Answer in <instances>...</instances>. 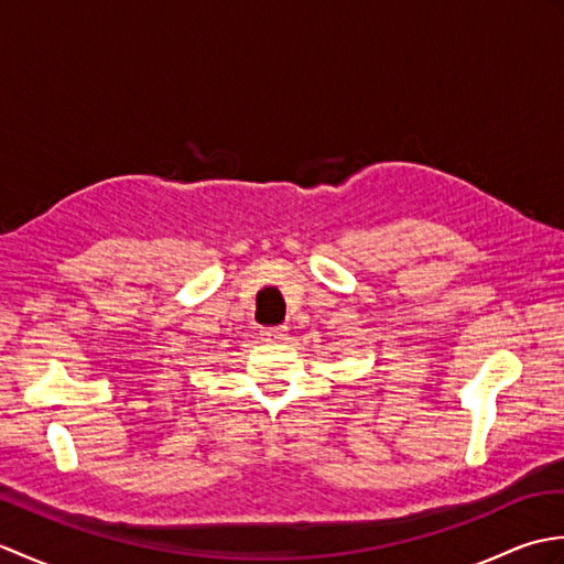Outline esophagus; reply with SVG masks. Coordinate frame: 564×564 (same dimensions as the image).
<instances>
[{
  "label": "esophagus",
  "mask_w": 564,
  "mask_h": 564,
  "mask_svg": "<svg viewBox=\"0 0 564 564\" xmlns=\"http://www.w3.org/2000/svg\"><path fill=\"white\" fill-rule=\"evenodd\" d=\"M289 337V327H267L261 329V339L263 341H283Z\"/></svg>",
  "instance_id": "1"
}]
</instances>
